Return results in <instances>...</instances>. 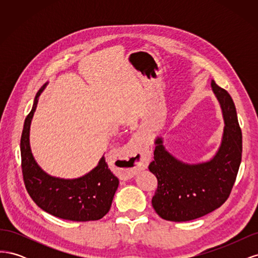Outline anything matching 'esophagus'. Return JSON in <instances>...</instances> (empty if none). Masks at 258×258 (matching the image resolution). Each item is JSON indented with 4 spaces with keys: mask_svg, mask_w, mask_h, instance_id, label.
Listing matches in <instances>:
<instances>
[{
    "mask_svg": "<svg viewBox=\"0 0 258 258\" xmlns=\"http://www.w3.org/2000/svg\"><path fill=\"white\" fill-rule=\"evenodd\" d=\"M120 163L119 176L128 179L137 174L138 171L147 168L148 150L139 137L132 138L126 146L123 157L118 160Z\"/></svg>",
    "mask_w": 258,
    "mask_h": 258,
    "instance_id": "1",
    "label": "esophagus"
}]
</instances>
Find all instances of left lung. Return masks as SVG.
<instances>
[{
	"mask_svg": "<svg viewBox=\"0 0 258 258\" xmlns=\"http://www.w3.org/2000/svg\"><path fill=\"white\" fill-rule=\"evenodd\" d=\"M211 86L225 121L222 143L212 159L188 165L167 152L161 138L155 141L154 160L148 169L157 177L158 186L152 206L166 221L187 222L211 213L228 199L236 182L242 156V134L235 103L214 81Z\"/></svg>",
	"mask_w": 258,
	"mask_h": 258,
	"instance_id": "8db88e82",
	"label": "left lung"
}]
</instances>
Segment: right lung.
Here are the masks:
<instances>
[{
    "instance_id": "right-lung-1",
    "label": "right lung",
    "mask_w": 258,
    "mask_h": 258,
    "mask_svg": "<svg viewBox=\"0 0 258 258\" xmlns=\"http://www.w3.org/2000/svg\"><path fill=\"white\" fill-rule=\"evenodd\" d=\"M37 91L33 107L23 124L20 140L21 169L30 197L45 212L73 222L98 221L111 209L119 181L108 169L105 158L86 175L64 179L47 174L37 165L30 148V124L37 106L38 97L46 87Z\"/></svg>"
}]
</instances>
